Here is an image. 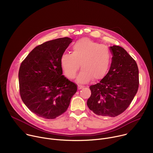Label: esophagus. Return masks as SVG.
Here are the masks:
<instances>
[{
	"instance_id": "34e87169",
	"label": "esophagus",
	"mask_w": 153,
	"mask_h": 153,
	"mask_svg": "<svg viewBox=\"0 0 153 153\" xmlns=\"http://www.w3.org/2000/svg\"><path fill=\"white\" fill-rule=\"evenodd\" d=\"M83 86H82V85H78L77 86V88H78V90H81V89H82V88H83Z\"/></svg>"
}]
</instances>
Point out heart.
I'll list each match as a JSON object with an SVG mask.
<instances>
[{
	"mask_svg": "<svg viewBox=\"0 0 153 153\" xmlns=\"http://www.w3.org/2000/svg\"><path fill=\"white\" fill-rule=\"evenodd\" d=\"M111 62V53L106 45L88 38H82L72 47L71 53L63 54L60 64L68 79H74L80 66L82 70L77 76L79 83H85L93 79H103L107 74Z\"/></svg>",
	"mask_w": 153,
	"mask_h": 153,
	"instance_id": "1",
	"label": "heart"
}]
</instances>
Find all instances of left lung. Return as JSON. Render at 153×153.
Listing matches in <instances>:
<instances>
[{
  "label": "left lung",
  "instance_id": "1",
  "mask_svg": "<svg viewBox=\"0 0 153 153\" xmlns=\"http://www.w3.org/2000/svg\"><path fill=\"white\" fill-rule=\"evenodd\" d=\"M110 49L113 54L110 70L100 82L90 86L87 105L98 116L116 117L126 110L137 92L139 69L124 48L113 45Z\"/></svg>",
  "mask_w": 153,
  "mask_h": 153
}]
</instances>
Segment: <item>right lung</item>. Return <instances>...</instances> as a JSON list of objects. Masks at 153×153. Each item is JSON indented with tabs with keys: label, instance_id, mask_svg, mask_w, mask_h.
I'll list each match as a JSON object with an SVG mask.
<instances>
[{
	"label": "right lung",
	"instance_id": "add662e5",
	"mask_svg": "<svg viewBox=\"0 0 153 153\" xmlns=\"http://www.w3.org/2000/svg\"><path fill=\"white\" fill-rule=\"evenodd\" d=\"M73 39L59 38L34 48L21 63L19 92L29 110L39 117L54 119L67 110L76 85L62 75L61 56Z\"/></svg>",
	"mask_w": 153,
	"mask_h": 153
}]
</instances>
